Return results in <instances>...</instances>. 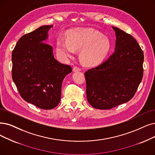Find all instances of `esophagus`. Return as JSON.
<instances>
[{
    "label": "esophagus",
    "instance_id": "esophagus-1",
    "mask_svg": "<svg viewBox=\"0 0 155 155\" xmlns=\"http://www.w3.org/2000/svg\"><path fill=\"white\" fill-rule=\"evenodd\" d=\"M81 71V69L80 67H78V66H75L73 68V71L74 72H77V71Z\"/></svg>",
    "mask_w": 155,
    "mask_h": 155
}]
</instances>
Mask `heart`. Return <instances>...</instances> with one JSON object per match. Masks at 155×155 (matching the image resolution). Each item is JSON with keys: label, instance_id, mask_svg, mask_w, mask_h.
<instances>
[{"label": "heart", "instance_id": "1", "mask_svg": "<svg viewBox=\"0 0 155 155\" xmlns=\"http://www.w3.org/2000/svg\"><path fill=\"white\" fill-rule=\"evenodd\" d=\"M110 48L109 39L91 29L74 30L67 34V40L57 41V50L60 56L71 57L74 50H81L80 58L87 65H95L106 57Z\"/></svg>", "mask_w": 155, "mask_h": 155}]
</instances>
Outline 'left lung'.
Instances as JSON below:
<instances>
[{
    "mask_svg": "<svg viewBox=\"0 0 155 155\" xmlns=\"http://www.w3.org/2000/svg\"><path fill=\"white\" fill-rule=\"evenodd\" d=\"M114 52L97 67L85 72L86 97L92 107L110 109L134 96L143 76L144 53L133 37L113 27Z\"/></svg>",
    "mask_w": 155,
    "mask_h": 155,
    "instance_id": "left-lung-1",
    "label": "left lung"
}]
</instances>
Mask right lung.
Returning a JSON list of instances; mask_svg holds the SVG:
<instances>
[{
    "label": "right lung",
    "mask_w": 155,
    "mask_h": 155,
    "mask_svg": "<svg viewBox=\"0 0 155 155\" xmlns=\"http://www.w3.org/2000/svg\"><path fill=\"white\" fill-rule=\"evenodd\" d=\"M51 27L41 26L25 34L12 52V78L21 97L42 109L58 106L63 80L72 71L54 58L53 47L46 42Z\"/></svg>",
    "instance_id": "1"
}]
</instances>
